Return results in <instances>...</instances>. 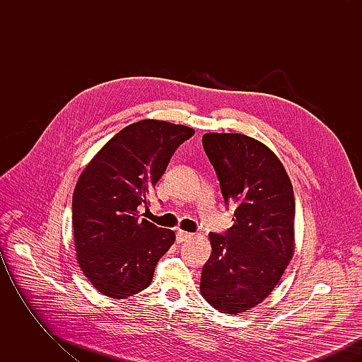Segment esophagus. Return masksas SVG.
<instances>
[{"label": "esophagus", "mask_w": 362, "mask_h": 362, "mask_svg": "<svg viewBox=\"0 0 362 362\" xmlns=\"http://www.w3.org/2000/svg\"><path fill=\"white\" fill-rule=\"evenodd\" d=\"M191 238H192V233L185 232V230H177V233H176V240H177V243L189 240Z\"/></svg>", "instance_id": "1"}]
</instances>
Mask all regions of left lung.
<instances>
[{
	"label": "left lung",
	"mask_w": 362,
	"mask_h": 362,
	"mask_svg": "<svg viewBox=\"0 0 362 362\" xmlns=\"http://www.w3.org/2000/svg\"><path fill=\"white\" fill-rule=\"evenodd\" d=\"M202 145L214 167L233 225L210 233L211 254L201 276V294L223 313L260 304L276 288L294 252V195L282 163L258 139L207 133Z\"/></svg>",
	"instance_id": "obj_1"
}]
</instances>
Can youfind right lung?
Returning <instances> with one entry per match:
<instances>
[{"label":"right lung","instance_id":"add662e5","mask_svg":"<svg viewBox=\"0 0 362 362\" xmlns=\"http://www.w3.org/2000/svg\"><path fill=\"white\" fill-rule=\"evenodd\" d=\"M194 129L144 119L122 129L89 161L71 211L78 264L98 292L126 298L146 289L156 264L175 243L171 229L139 218V205Z\"/></svg>","mask_w":362,"mask_h":362}]
</instances>
